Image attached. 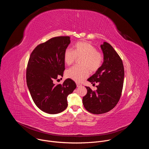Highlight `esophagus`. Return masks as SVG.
I'll use <instances>...</instances> for the list:
<instances>
[{"label":"esophagus","instance_id":"1","mask_svg":"<svg viewBox=\"0 0 149 149\" xmlns=\"http://www.w3.org/2000/svg\"><path fill=\"white\" fill-rule=\"evenodd\" d=\"M76 84H77V87L81 86V84H79V83H76Z\"/></svg>","mask_w":149,"mask_h":149}]
</instances>
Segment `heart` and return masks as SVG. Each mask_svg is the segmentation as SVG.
I'll list each match as a JSON object with an SVG mask.
<instances>
[{"mask_svg": "<svg viewBox=\"0 0 149 149\" xmlns=\"http://www.w3.org/2000/svg\"><path fill=\"white\" fill-rule=\"evenodd\" d=\"M77 58H81L79 64L81 67L75 66L66 71L65 75L77 82H81L89 75V70L91 72L97 71L102 65L104 56L101 52L87 42H77L73 47L65 49L63 59L65 64L71 65Z\"/></svg>", "mask_w": 149, "mask_h": 149, "instance_id": "1", "label": "heart"}]
</instances>
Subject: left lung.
Listing matches in <instances>:
<instances>
[{
	"label": "left lung",
	"mask_w": 149,
	"mask_h": 149,
	"mask_svg": "<svg viewBox=\"0 0 149 149\" xmlns=\"http://www.w3.org/2000/svg\"><path fill=\"white\" fill-rule=\"evenodd\" d=\"M104 55L101 67L87 80L98 82L96 91L86 87L87 93L82 98L84 108L94 114L107 113L118 103L123 90L124 70L122 60L113 47L104 42L100 46Z\"/></svg>",
	"instance_id": "1"
}]
</instances>
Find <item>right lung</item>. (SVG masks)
I'll return each mask as SVG.
<instances>
[{
	"mask_svg": "<svg viewBox=\"0 0 149 149\" xmlns=\"http://www.w3.org/2000/svg\"><path fill=\"white\" fill-rule=\"evenodd\" d=\"M70 42V36L52 38L38 45L29 57L26 69L27 86L35 105L48 114L64 111L68 106V95L77 87L70 78L62 84L55 85L53 82L63 76V55Z\"/></svg>",
	"mask_w": 149,
	"mask_h": 149,
	"instance_id": "obj_1",
	"label": "right lung"
}]
</instances>
